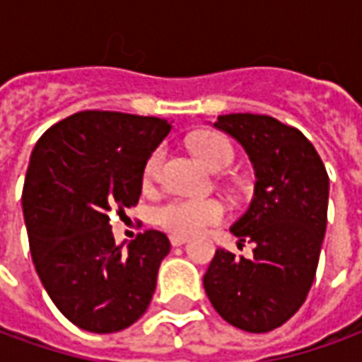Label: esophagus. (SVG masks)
<instances>
[{"label":"esophagus","mask_w":362,"mask_h":362,"mask_svg":"<svg viewBox=\"0 0 362 362\" xmlns=\"http://www.w3.org/2000/svg\"><path fill=\"white\" fill-rule=\"evenodd\" d=\"M188 242V238L186 235H170V243L174 247H178V245H184V243Z\"/></svg>","instance_id":"obj_1"}]
</instances>
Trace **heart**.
Wrapping results in <instances>:
<instances>
[{
  "label": "heart",
  "instance_id": "b5f03b06",
  "mask_svg": "<svg viewBox=\"0 0 362 362\" xmlns=\"http://www.w3.org/2000/svg\"><path fill=\"white\" fill-rule=\"evenodd\" d=\"M192 150L198 156V160L210 168L212 172H223L233 160V148L222 134L216 132H202L192 139ZM162 150H154L148 156L142 172L144 184H150L156 176L160 166ZM226 208L222 202L206 198V200H194V198H176L160 204L154 210V222L172 235H192L202 232L206 226L218 223L223 218Z\"/></svg>",
  "mask_w": 362,
  "mask_h": 362
}]
</instances>
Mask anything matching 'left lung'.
<instances>
[{"instance_id":"left-lung-1","label":"left lung","mask_w":362,"mask_h":362,"mask_svg":"<svg viewBox=\"0 0 362 362\" xmlns=\"http://www.w3.org/2000/svg\"><path fill=\"white\" fill-rule=\"evenodd\" d=\"M214 129L238 140L253 166V198L230 228L238 243H253V255L218 250L204 289L230 325L267 333L299 311L313 285L325 238L329 176L303 132L274 117L222 115Z\"/></svg>"}]
</instances>
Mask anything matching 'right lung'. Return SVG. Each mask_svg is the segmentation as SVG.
Returning <instances> with one entry per match:
<instances>
[{
	"label": "right lung",
	"mask_w": 362,
	"mask_h": 362,
	"mask_svg": "<svg viewBox=\"0 0 362 362\" xmlns=\"http://www.w3.org/2000/svg\"><path fill=\"white\" fill-rule=\"evenodd\" d=\"M170 129L156 117L83 110L31 152L21 198L31 257L51 301L85 331L117 333L148 309L170 242L148 230L124 250L109 214L139 202L144 164Z\"/></svg>",
	"instance_id": "1"
}]
</instances>
